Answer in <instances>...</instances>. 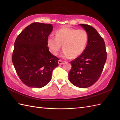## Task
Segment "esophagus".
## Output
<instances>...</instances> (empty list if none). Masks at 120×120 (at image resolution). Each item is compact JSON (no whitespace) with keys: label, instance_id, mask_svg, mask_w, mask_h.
I'll return each instance as SVG.
<instances>
[{"label":"esophagus","instance_id":"esophagus-1","mask_svg":"<svg viewBox=\"0 0 120 120\" xmlns=\"http://www.w3.org/2000/svg\"><path fill=\"white\" fill-rule=\"evenodd\" d=\"M58 63L59 64H63V63H64V61H63L61 60H59L58 61Z\"/></svg>","mask_w":120,"mask_h":120}]
</instances>
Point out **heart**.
<instances>
[{
    "instance_id": "obj_1",
    "label": "heart",
    "mask_w": 120,
    "mask_h": 120,
    "mask_svg": "<svg viewBox=\"0 0 120 120\" xmlns=\"http://www.w3.org/2000/svg\"><path fill=\"white\" fill-rule=\"evenodd\" d=\"M88 41V34L85 30L65 27L55 32V37L50 35L47 39V45L52 54L57 55L62 45V57L79 56L85 49Z\"/></svg>"
}]
</instances>
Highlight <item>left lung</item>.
I'll return each mask as SVG.
<instances>
[{
    "instance_id": "obj_1",
    "label": "left lung",
    "mask_w": 120,
    "mask_h": 120,
    "mask_svg": "<svg viewBox=\"0 0 120 120\" xmlns=\"http://www.w3.org/2000/svg\"><path fill=\"white\" fill-rule=\"evenodd\" d=\"M88 34V41L83 52L70 62L72 68L68 80L78 88L93 85L100 77L107 59L105 42L98 32L90 25L79 24Z\"/></svg>"
}]
</instances>
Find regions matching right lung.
<instances>
[{
    "label": "right lung",
    "instance_id": "add662e5",
    "mask_svg": "<svg viewBox=\"0 0 120 120\" xmlns=\"http://www.w3.org/2000/svg\"><path fill=\"white\" fill-rule=\"evenodd\" d=\"M51 24L34 22L26 27L14 43L12 62L19 78L31 88H41L49 83L59 59L49 52L47 39Z\"/></svg>",
    "mask_w": 120,
    "mask_h": 120
}]
</instances>
